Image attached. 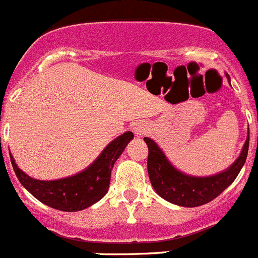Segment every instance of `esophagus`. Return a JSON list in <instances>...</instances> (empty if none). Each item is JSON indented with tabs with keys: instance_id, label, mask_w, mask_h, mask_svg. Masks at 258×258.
<instances>
[{
	"instance_id": "obj_1",
	"label": "esophagus",
	"mask_w": 258,
	"mask_h": 258,
	"mask_svg": "<svg viewBox=\"0 0 258 258\" xmlns=\"http://www.w3.org/2000/svg\"><path fill=\"white\" fill-rule=\"evenodd\" d=\"M147 131H149V127H147V125L145 124V122H136V124L133 125V132L137 137L145 136V134L147 133Z\"/></svg>"
}]
</instances>
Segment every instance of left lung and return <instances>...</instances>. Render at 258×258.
Instances as JSON below:
<instances>
[{
	"label": "left lung",
	"instance_id": "left-lung-1",
	"mask_svg": "<svg viewBox=\"0 0 258 258\" xmlns=\"http://www.w3.org/2000/svg\"><path fill=\"white\" fill-rule=\"evenodd\" d=\"M228 82L230 77L227 76ZM149 147L147 172L155 192L166 201L182 208H197L213 201L234 182L243 168L249 147V129L237 159L222 172L211 176H192L181 172L169 162L155 141L145 137Z\"/></svg>",
	"mask_w": 258,
	"mask_h": 258
}]
</instances>
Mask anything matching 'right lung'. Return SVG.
I'll return each instance as SVG.
<instances>
[{
  "label": "right lung",
  "instance_id": "obj_1",
  "mask_svg": "<svg viewBox=\"0 0 258 258\" xmlns=\"http://www.w3.org/2000/svg\"><path fill=\"white\" fill-rule=\"evenodd\" d=\"M134 138L132 132L114 138L94 162L81 172L57 180H37L24 173L10 153L14 172L22 185L36 200L61 211H79L102 200L108 192L114 162Z\"/></svg>",
  "mask_w": 258,
  "mask_h": 258
}]
</instances>
